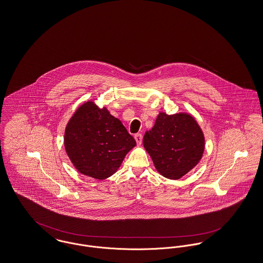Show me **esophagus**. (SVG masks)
I'll list each match as a JSON object with an SVG mask.
<instances>
[{"mask_svg":"<svg viewBox=\"0 0 263 263\" xmlns=\"http://www.w3.org/2000/svg\"><path fill=\"white\" fill-rule=\"evenodd\" d=\"M134 138H135V140H136V142H137V144H138V145H141L142 134H140V133H137V134H135Z\"/></svg>","mask_w":263,"mask_h":263,"instance_id":"34e87169","label":"esophagus"}]
</instances>
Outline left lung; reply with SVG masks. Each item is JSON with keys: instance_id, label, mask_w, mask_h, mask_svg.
I'll return each instance as SVG.
<instances>
[{"instance_id": "left-lung-1", "label": "left lung", "mask_w": 263, "mask_h": 263, "mask_svg": "<svg viewBox=\"0 0 263 263\" xmlns=\"http://www.w3.org/2000/svg\"><path fill=\"white\" fill-rule=\"evenodd\" d=\"M143 145L162 176L177 180L201 160L205 139L192 115L160 112L153 128L145 132Z\"/></svg>"}]
</instances>
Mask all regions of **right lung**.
Wrapping results in <instances>:
<instances>
[{"label":"right lung","mask_w":263,"mask_h":263,"mask_svg":"<svg viewBox=\"0 0 263 263\" xmlns=\"http://www.w3.org/2000/svg\"><path fill=\"white\" fill-rule=\"evenodd\" d=\"M64 146L74 167L83 175L103 180L121 166L136 146L122 122L95 102L82 104L68 122Z\"/></svg>","instance_id":"obj_1"}]
</instances>
